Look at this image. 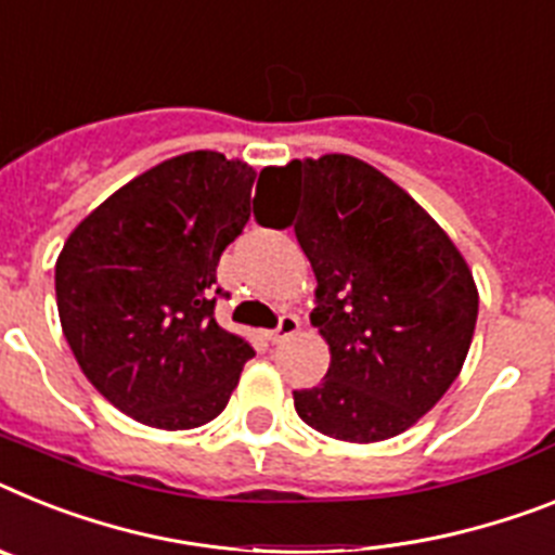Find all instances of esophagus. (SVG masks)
I'll use <instances>...</instances> for the list:
<instances>
[{
  "label": "esophagus",
  "instance_id": "34e87169",
  "mask_svg": "<svg viewBox=\"0 0 555 555\" xmlns=\"http://www.w3.org/2000/svg\"><path fill=\"white\" fill-rule=\"evenodd\" d=\"M301 327V321L299 315H293V313H285L282 319H279V327L273 330V341H285V338H291V335L299 333Z\"/></svg>",
  "mask_w": 555,
  "mask_h": 555
}]
</instances>
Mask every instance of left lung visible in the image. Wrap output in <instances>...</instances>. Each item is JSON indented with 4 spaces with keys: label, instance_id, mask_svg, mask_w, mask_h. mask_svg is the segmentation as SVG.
<instances>
[{
    "label": "left lung",
    "instance_id": "1",
    "mask_svg": "<svg viewBox=\"0 0 555 555\" xmlns=\"http://www.w3.org/2000/svg\"><path fill=\"white\" fill-rule=\"evenodd\" d=\"M259 225L293 228L315 273L327 378L293 392L307 426L344 443L403 435L449 392L477 327L472 268L431 214L352 155L268 166Z\"/></svg>",
    "mask_w": 555,
    "mask_h": 555
}]
</instances>
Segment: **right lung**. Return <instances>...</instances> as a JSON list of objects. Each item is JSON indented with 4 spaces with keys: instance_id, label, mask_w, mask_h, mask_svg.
Here are the masks:
<instances>
[{
    "instance_id": "obj_1",
    "label": "right lung",
    "mask_w": 555,
    "mask_h": 555,
    "mask_svg": "<svg viewBox=\"0 0 555 555\" xmlns=\"http://www.w3.org/2000/svg\"><path fill=\"white\" fill-rule=\"evenodd\" d=\"M256 171L220 152L157 163L73 228L55 301L78 366L132 421H214L254 349L214 319L217 264L250 217Z\"/></svg>"
}]
</instances>
